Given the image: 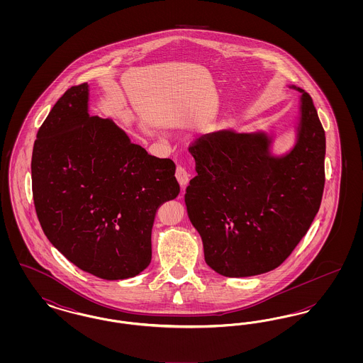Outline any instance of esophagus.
Listing matches in <instances>:
<instances>
[{"mask_svg":"<svg viewBox=\"0 0 363 363\" xmlns=\"http://www.w3.org/2000/svg\"><path fill=\"white\" fill-rule=\"evenodd\" d=\"M175 177H177V179H178V182H179L181 186H186V185H188V182H189L190 179V174L185 167L178 166L177 170H175Z\"/></svg>","mask_w":363,"mask_h":363,"instance_id":"34e87169","label":"esophagus"}]
</instances>
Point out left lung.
<instances>
[{
	"label": "left lung",
	"instance_id": "8db88e82",
	"mask_svg": "<svg viewBox=\"0 0 363 363\" xmlns=\"http://www.w3.org/2000/svg\"><path fill=\"white\" fill-rule=\"evenodd\" d=\"M299 121L290 152L271 154L265 132L219 130L189 147L197 175L185 204L208 265L227 277L269 272L308 233L325 184V132L299 86Z\"/></svg>",
	"mask_w": 363,
	"mask_h": 363
}]
</instances>
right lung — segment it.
<instances>
[{
  "instance_id": "1",
  "label": "right lung",
  "mask_w": 363,
  "mask_h": 363,
  "mask_svg": "<svg viewBox=\"0 0 363 363\" xmlns=\"http://www.w3.org/2000/svg\"><path fill=\"white\" fill-rule=\"evenodd\" d=\"M89 86H70L38 130L35 211L52 246L94 277L120 280L151 262L156 211L179 193L172 159L148 155L110 118L88 114Z\"/></svg>"
}]
</instances>
